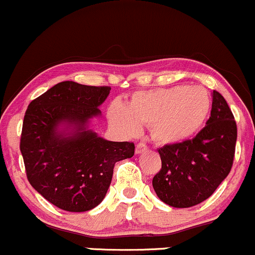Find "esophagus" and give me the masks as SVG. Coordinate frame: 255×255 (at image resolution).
<instances>
[{
	"label": "esophagus",
	"mask_w": 255,
	"mask_h": 255,
	"mask_svg": "<svg viewBox=\"0 0 255 255\" xmlns=\"http://www.w3.org/2000/svg\"><path fill=\"white\" fill-rule=\"evenodd\" d=\"M146 150H147V146L145 144H142V142H139V144H136V146H135V153H136V155L145 152Z\"/></svg>",
	"instance_id": "34e87169"
}]
</instances>
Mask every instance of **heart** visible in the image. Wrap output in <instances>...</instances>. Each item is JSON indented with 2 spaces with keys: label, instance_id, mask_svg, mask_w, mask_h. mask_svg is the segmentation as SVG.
I'll use <instances>...</instances> for the list:
<instances>
[{
  "label": "heart",
  "instance_id": "heart-1",
  "mask_svg": "<svg viewBox=\"0 0 255 255\" xmlns=\"http://www.w3.org/2000/svg\"><path fill=\"white\" fill-rule=\"evenodd\" d=\"M212 99L202 87L173 86L134 93L125 108L111 105L109 117L123 133L134 134L149 125L156 142L174 145L189 140L202 128Z\"/></svg>",
  "mask_w": 255,
  "mask_h": 255
}]
</instances>
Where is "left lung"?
Listing matches in <instances>:
<instances>
[{
    "label": "left lung",
    "mask_w": 255,
    "mask_h": 255,
    "mask_svg": "<svg viewBox=\"0 0 255 255\" xmlns=\"http://www.w3.org/2000/svg\"><path fill=\"white\" fill-rule=\"evenodd\" d=\"M211 117L191 140L158 149L162 168L152 179L159 200L174 208H189L207 200L230 173L237 127L228 103L212 93Z\"/></svg>",
    "instance_id": "8db88e82"
}]
</instances>
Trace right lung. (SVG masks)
Segmentation results:
<instances>
[{
    "label": "right lung",
    "instance_id": "1",
    "mask_svg": "<svg viewBox=\"0 0 255 255\" xmlns=\"http://www.w3.org/2000/svg\"><path fill=\"white\" fill-rule=\"evenodd\" d=\"M110 87L64 81L27 106L20 151L27 180L52 205L87 212L104 200L115 163L134 155L129 141H109L89 128Z\"/></svg>",
    "mask_w": 255,
    "mask_h": 255
}]
</instances>
